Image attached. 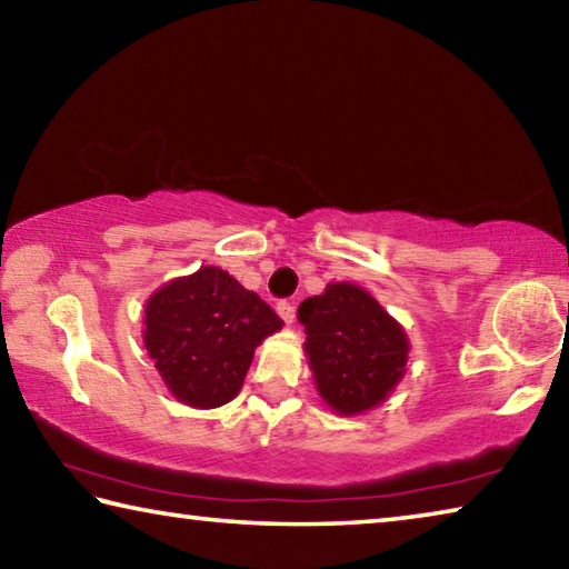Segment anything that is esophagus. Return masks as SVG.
<instances>
[{
    "instance_id": "esophagus-1",
    "label": "esophagus",
    "mask_w": 569,
    "mask_h": 569,
    "mask_svg": "<svg viewBox=\"0 0 569 569\" xmlns=\"http://www.w3.org/2000/svg\"><path fill=\"white\" fill-rule=\"evenodd\" d=\"M276 311H278V316H281V319L286 321V323H293V319H296V306L291 303V301H281L276 306Z\"/></svg>"
}]
</instances>
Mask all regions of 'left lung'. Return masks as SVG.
<instances>
[{
	"mask_svg": "<svg viewBox=\"0 0 569 569\" xmlns=\"http://www.w3.org/2000/svg\"><path fill=\"white\" fill-rule=\"evenodd\" d=\"M298 321L316 391L333 413L377 409L407 373V331L361 286L329 283L298 306Z\"/></svg>",
	"mask_w": 569,
	"mask_h": 569,
	"instance_id": "obj_1",
	"label": "left lung"
}]
</instances>
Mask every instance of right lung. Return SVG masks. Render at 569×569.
Returning a JSON list of instances; mask_svg holds the SVG:
<instances>
[{"instance_id": "1", "label": "right lung", "mask_w": 569, "mask_h": 569, "mask_svg": "<svg viewBox=\"0 0 569 569\" xmlns=\"http://www.w3.org/2000/svg\"><path fill=\"white\" fill-rule=\"evenodd\" d=\"M283 321L218 266L172 278L146 303V343L160 379L192 409L223 407L243 387L253 353Z\"/></svg>"}]
</instances>
